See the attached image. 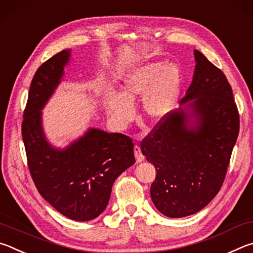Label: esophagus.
Returning a JSON list of instances; mask_svg holds the SVG:
<instances>
[{"label":"esophagus","mask_w":253,"mask_h":253,"mask_svg":"<svg viewBox=\"0 0 253 253\" xmlns=\"http://www.w3.org/2000/svg\"><path fill=\"white\" fill-rule=\"evenodd\" d=\"M134 156H135V159H136V162H138V163L142 162L144 160V156L142 154V152H141V148L139 147L138 144L134 145Z\"/></svg>","instance_id":"1"}]
</instances>
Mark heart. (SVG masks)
<instances>
[{
  "label": "heart",
  "instance_id": "1",
  "mask_svg": "<svg viewBox=\"0 0 253 253\" xmlns=\"http://www.w3.org/2000/svg\"><path fill=\"white\" fill-rule=\"evenodd\" d=\"M181 70L174 63L154 62L141 65L123 80L120 94L109 93L104 106L119 126H126L134 117L132 103L143 96L142 106L147 117L158 121L169 114L179 95Z\"/></svg>",
  "mask_w": 253,
  "mask_h": 253
}]
</instances>
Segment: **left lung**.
<instances>
[{
    "instance_id": "8db88e82",
    "label": "left lung",
    "mask_w": 253,
    "mask_h": 253,
    "mask_svg": "<svg viewBox=\"0 0 253 253\" xmlns=\"http://www.w3.org/2000/svg\"><path fill=\"white\" fill-rule=\"evenodd\" d=\"M196 69L184 105L161 119L141 141L157 174L150 194L157 209L169 218L202 210L213 199L227 174L240 120L224 73L198 50ZM190 112L197 120L187 126Z\"/></svg>"
}]
</instances>
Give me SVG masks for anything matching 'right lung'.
<instances>
[{"label": "right lung", "instance_id": "right-lung-1", "mask_svg": "<svg viewBox=\"0 0 253 253\" xmlns=\"http://www.w3.org/2000/svg\"><path fill=\"white\" fill-rule=\"evenodd\" d=\"M63 50L44 62L31 82L22 122L28 167L39 193L61 214L90 221L108 206L118 176L134 165L130 136L90 129L64 150L47 142L41 110L54 92L70 59Z\"/></svg>", "mask_w": 253, "mask_h": 253}]
</instances>
